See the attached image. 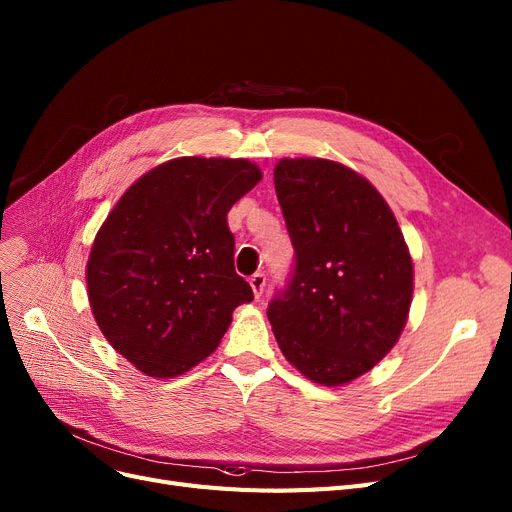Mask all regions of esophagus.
I'll return each mask as SVG.
<instances>
[{
	"instance_id": "1",
	"label": "esophagus",
	"mask_w": 512,
	"mask_h": 512,
	"mask_svg": "<svg viewBox=\"0 0 512 512\" xmlns=\"http://www.w3.org/2000/svg\"><path fill=\"white\" fill-rule=\"evenodd\" d=\"M250 286H252L254 296H256V298H260V296H262V292H264V286H267V277H264L262 273L252 275V277H250Z\"/></svg>"
}]
</instances>
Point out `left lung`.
I'll use <instances>...</instances> for the list:
<instances>
[{"instance_id": "obj_1", "label": "left lung", "mask_w": 512, "mask_h": 512, "mask_svg": "<svg viewBox=\"0 0 512 512\" xmlns=\"http://www.w3.org/2000/svg\"><path fill=\"white\" fill-rule=\"evenodd\" d=\"M277 199L296 250L290 286L269 305L286 360L337 387L398 343L413 301V258L379 190L328 158H281Z\"/></svg>"}]
</instances>
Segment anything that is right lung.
<instances>
[{"label": "right lung", "instance_id": "add662e5", "mask_svg": "<svg viewBox=\"0 0 512 512\" xmlns=\"http://www.w3.org/2000/svg\"><path fill=\"white\" fill-rule=\"evenodd\" d=\"M262 180L248 158L180 156L133 182L95 235L88 303L137 370L173 379L214 354L233 311L254 301L235 273L226 214Z\"/></svg>", "mask_w": 512, "mask_h": 512}]
</instances>
